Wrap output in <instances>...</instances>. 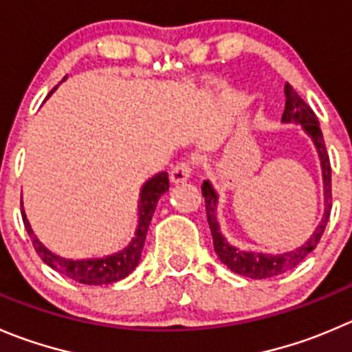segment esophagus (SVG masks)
I'll use <instances>...</instances> for the list:
<instances>
[{"mask_svg":"<svg viewBox=\"0 0 352 352\" xmlns=\"http://www.w3.org/2000/svg\"><path fill=\"white\" fill-rule=\"evenodd\" d=\"M192 170H193L192 160L190 159L179 160V162L173 167V170H170V179H173L174 183L186 182V179L192 176Z\"/></svg>","mask_w":352,"mask_h":352,"instance_id":"esophagus-1","label":"esophagus"}]
</instances>
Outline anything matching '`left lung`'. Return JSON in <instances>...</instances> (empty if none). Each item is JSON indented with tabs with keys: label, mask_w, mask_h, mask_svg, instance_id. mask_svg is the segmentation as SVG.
I'll use <instances>...</instances> for the list:
<instances>
[{
	"label": "left lung",
	"mask_w": 352,
	"mask_h": 352,
	"mask_svg": "<svg viewBox=\"0 0 352 352\" xmlns=\"http://www.w3.org/2000/svg\"><path fill=\"white\" fill-rule=\"evenodd\" d=\"M285 110H283L282 120L283 122H297L302 124L304 131L313 138L314 145H316L318 155L321 160V169H323V182H324V214L321 219L320 226L316 232L311 235V239L304 243L299 249L292 250V252L278 254V256H267V254H256V252H243V250L235 249L230 245L223 235L219 233V223L216 219V206H217V195L214 188L210 186L209 182H204L202 185V195L206 200V212H207V223H209L210 233H212L214 240V250L219 256L233 273H239L242 276H249L254 280H264L273 278L276 274H282L285 271L292 270L297 264L302 263L309 252H313L314 247L320 242L321 235L324 232V226L329 223L330 210H332V167H330V159L327 148H324L323 135H321L320 124H318L316 116H314L313 109L300 98L296 93V89L287 82L285 85Z\"/></svg>",
	"instance_id": "obj_1"
}]
</instances>
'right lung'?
Wrapping results in <instances>:
<instances>
[{
    "label": "right lung",
    "mask_w": 352,
    "mask_h": 352,
    "mask_svg": "<svg viewBox=\"0 0 352 352\" xmlns=\"http://www.w3.org/2000/svg\"><path fill=\"white\" fill-rule=\"evenodd\" d=\"M167 188H169L167 173L157 174V176H153L152 179H148V182L145 183V186H143L142 190V195H140V219L138 228H136V236L124 250L113 254V256L102 257V259L72 261L63 259V257L52 254L34 236V233H32L31 230V224H29L25 212H23L22 209L23 226H25L29 236H31L34 250L50 267L58 271L60 274H63L67 278H72L79 283H85V285H109V283L119 282V280L126 278V276L138 266L140 256H142L143 245H145L146 232H148L150 221H152L153 216V210H155L160 195H164V193L167 192ZM20 207H22V204H20Z\"/></svg>",
    "instance_id": "1"
}]
</instances>
